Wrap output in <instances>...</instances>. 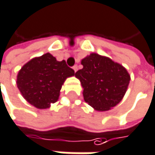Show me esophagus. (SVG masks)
Segmentation results:
<instances>
[{"label":"esophagus","instance_id":"34e87169","mask_svg":"<svg viewBox=\"0 0 155 155\" xmlns=\"http://www.w3.org/2000/svg\"><path fill=\"white\" fill-rule=\"evenodd\" d=\"M73 69L74 70V72H76V71H77V70H78V65H77V64L74 65V66H73Z\"/></svg>","mask_w":155,"mask_h":155}]
</instances>
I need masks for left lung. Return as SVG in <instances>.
<instances>
[{
  "instance_id": "left-lung-1",
  "label": "left lung",
  "mask_w": 155,
  "mask_h": 155,
  "mask_svg": "<svg viewBox=\"0 0 155 155\" xmlns=\"http://www.w3.org/2000/svg\"><path fill=\"white\" fill-rule=\"evenodd\" d=\"M83 68L75 73L83 88L84 101L99 111L115 107L124 97L130 75L119 64L98 54L81 60Z\"/></svg>"
}]
</instances>
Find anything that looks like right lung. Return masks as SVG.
<instances>
[{
    "mask_svg": "<svg viewBox=\"0 0 155 155\" xmlns=\"http://www.w3.org/2000/svg\"><path fill=\"white\" fill-rule=\"evenodd\" d=\"M74 75L64 60L58 62L47 53L27 63L18 72V88L28 103L47 108L54 103L65 79Z\"/></svg>",
    "mask_w": 155,
    "mask_h": 155,
    "instance_id": "obj_1",
    "label": "right lung"
}]
</instances>
